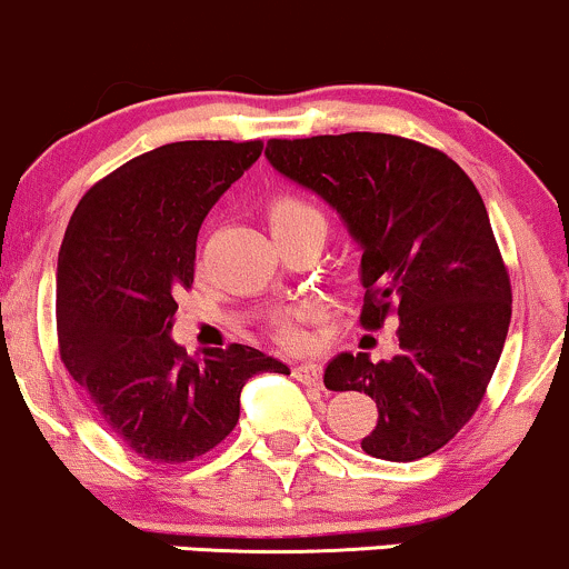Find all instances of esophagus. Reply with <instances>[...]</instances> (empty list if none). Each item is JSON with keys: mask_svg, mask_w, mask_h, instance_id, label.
<instances>
[{"mask_svg": "<svg viewBox=\"0 0 569 569\" xmlns=\"http://www.w3.org/2000/svg\"><path fill=\"white\" fill-rule=\"evenodd\" d=\"M291 372H295V378L299 380V383L321 386V365H313V361H310V365H297Z\"/></svg>", "mask_w": 569, "mask_h": 569, "instance_id": "34e87169", "label": "esophagus"}]
</instances>
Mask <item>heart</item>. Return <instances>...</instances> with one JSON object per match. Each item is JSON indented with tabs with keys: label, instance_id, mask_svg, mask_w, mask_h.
<instances>
[{
	"label": "heart",
	"instance_id": "b5f03b06",
	"mask_svg": "<svg viewBox=\"0 0 569 569\" xmlns=\"http://www.w3.org/2000/svg\"><path fill=\"white\" fill-rule=\"evenodd\" d=\"M295 221H321L323 223V216L318 213L313 204L302 202V199H297V197L274 199V202L270 204L272 229H280V227H286V223H295ZM310 321H313V310L310 308L291 310V313L280 316L278 321H274L272 337L278 340V346L289 348V351H302V348L310 342L308 329H305Z\"/></svg>",
	"mask_w": 569,
	"mask_h": 569
}]
</instances>
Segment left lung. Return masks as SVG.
Segmentation results:
<instances>
[{
    "mask_svg": "<svg viewBox=\"0 0 569 569\" xmlns=\"http://www.w3.org/2000/svg\"><path fill=\"white\" fill-rule=\"evenodd\" d=\"M264 153L327 199L361 246V327L399 318L391 359L340 353L323 372L327 389L376 399L361 451L386 461L440 451L476 416L513 313L476 183L442 151L397 134L270 140Z\"/></svg>",
    "mask_w": 569,
    "mask_h": 569,
    "instance_id": "8db88e82",
    "label": "left lung"
}]
</instances>
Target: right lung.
I'll return each instance as SVG.
<instances>
[{
    "label": "right lung",
    "mask_w": 569,
    "mask_h": 569,
    "mask_svg": "<svg viewBox=\"0 0 569 569\" xmlns=\"http://www.w3.org/2000/svg\"><path fill=\"white\" fill-rule=\"evenodd\" d=\"M261 140H186L134 156L86 191L56 270L59 353L108 429L137 457L180 465L237 427L240 391L272 356L232 342L193 359L170 337L193 283L197 234Z\"/></svg>",
    "instance_id": "add662e5"
}]
</instances>
